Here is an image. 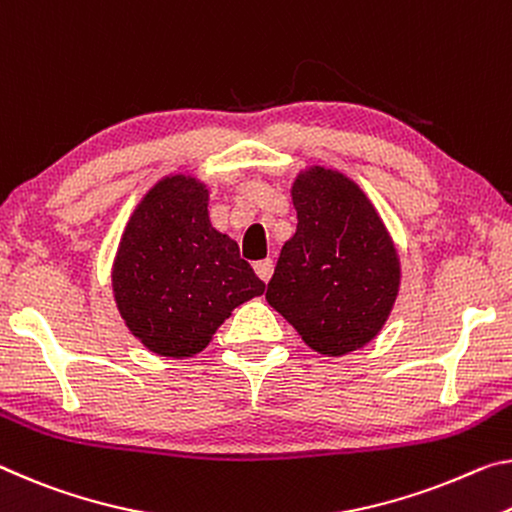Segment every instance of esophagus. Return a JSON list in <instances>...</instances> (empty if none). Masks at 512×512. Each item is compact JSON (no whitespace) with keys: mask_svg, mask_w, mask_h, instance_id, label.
Instances as JSON below:
<instances>
[{"mask_svg":"<svg viewBox=\"0 0 512 512\" xmlns=\"http://www.w3.org/2000/svg\"><path fill=\"white\" fill-rule=\"evenodd\" d=\"M273 269H275V264H273L271 257L259 259V262H255V273H257V278L262 280V282H269L271 280Z\"/></svg>","mask_w":512,"mask_h":512,"instance_id":"obj_1","label":"esophagus"}]
</instances>
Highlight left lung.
<instances>
[{
  "label": "left lung",
  "instance_id": "8db88e82",
  "mask_svg": "<svg viewBox=\"0 0 512 512\" xmlns=\"http://www.w3.org/2000/svg\"><path fill=\"white\" fill-rule=\"evenodd\" d=\"M298 225L266 300L323 355L378 335L399 294V257L364 193L342 173L310 168L291 189Z\"/></svg>",
  "mask_w": 512,
  "mask_h": 512
}]
</instances>
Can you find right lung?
Segmentation results:
<instances>
[{
    "label": "right lung",
    "instance_id": "obj_1",
    "mask_svg": "<svg viewBox=\"0 0 512 512\" xmlns=\"http://www.w3.org/2000/svg\"><path fill=\"white\" fill-rule=\"evenodd\" d=\"M207 200L196 180H161L129 218L113 264L127 328L166 358L200 353L234 307L266 289L237 241L209 223Z\"/></svg>",
    "mask_w": 512,
    "mask_h": 512
}]
</instances>
